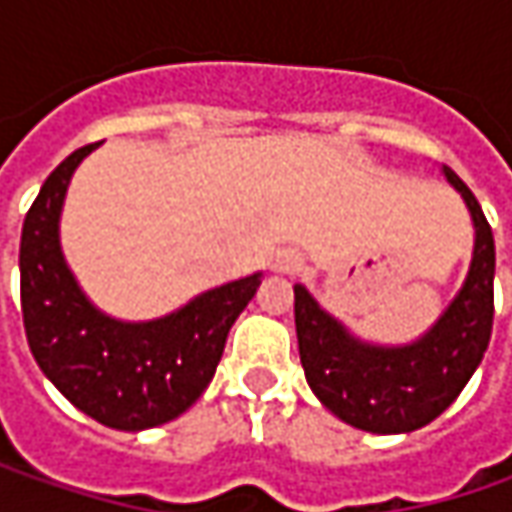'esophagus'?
<instances>
[{
  "label": "esophagus",
  "mask_w": 512,
  "mask_h": 512,
  "mask_svg": "<svg viewBox=\"0 0 512 512\" xmlns=\"http://www.w3.org/2000/svg\"><path fill=\"white\" fill-rule=\"evenodd\" d=\"M270 270H273V273H282V276H293V273H299V270H302V256H299V253H293V250H282V253H276V256H273Z\"/></svg>",
  "instance_id": "obj_1"
}]
</instances>
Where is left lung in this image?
Segmentation results:
<instances>
[{"instance_id":"1","label":"left lung","mask_w":512,"mask_h":512,"mask_svg":"<svg viewBox=\"0 0 512 512\" xmlns=\"http://www.w3.org/2000/svg\"><path fill=\"white\" fill-rule=\"evenodd\" d=\"M447 182L473 216L476 245L462 290L436 325L410 344H373L353 336L307 293H296V336L305 379L316 399L344 424L367 433H413L442 416L482 364L493 333L496 245L473 190L450 168Z\"/></svg>"}]
</instances>
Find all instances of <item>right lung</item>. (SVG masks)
Masks as SVG:
<instances>
[{
	"label": "right lung",
	"instance_id": "right-lung-1",
	"mask_svg": "<svg viewBox=\"0 0 512 512\" xmlns=\"http://www.w3.org/2000/svg\"><path fill=\"white\" fill-rule=\"evenodd\" d=\"M96 145L73 150L45 179L22 225L19 273L30 353L73 407L113 430H148L182 416L216 373L227 333L262 273L199 293L150 322H119L90 302L59 245L70 176Z\"/></svg>",
	"mask_w": 512,
	"mask_h": 512
}]
</instances>
